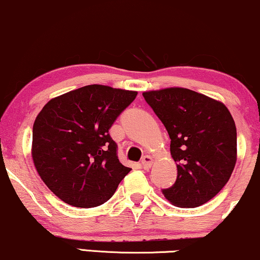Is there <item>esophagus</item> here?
<instances>
[{"instance_id":"34e87169","label":"esophagus","mask_w":260,"mask_h":260,"mask_svg":"<svg viewBox=\"0 0 260 260\" xmlns=\"http://www.w3.org/2000/svg\"><path fill=\"white\" fill-rule=\"evenodd\" d=\"M151 164H153V157L149 156V155H144L142 161H141V165H142L144 170H149Z\"/></svg>"}]
</instances>
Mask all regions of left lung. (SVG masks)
Wrapping results in <instances>:
<instances>
[{"instance_id":"8db88e82","label":"left lung","mask_w":260,"mask_h":260,"mask_svg":"<svg viewBox=\"0 0 260 260\" xmlns=\"http://www.w3.org/2000/svg\"><path fill=\"white\" fill-rule=\"evenodd\" d=\"M166 127L178 175L162 194L180 208H196L220 192L237 162V127L227 107L186 88L143 93Z\"/></svg>"}]
</instances>
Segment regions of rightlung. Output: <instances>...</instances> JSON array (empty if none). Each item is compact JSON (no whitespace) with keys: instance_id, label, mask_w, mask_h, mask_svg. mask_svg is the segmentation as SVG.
<instances>
[{"instance_id":"right-lung-1","label":"right lung","mask_w":260,"mask_h":260,"mask_svg":"<svg viewBox=\"0 0 260 260\" xmlns=\"http://www.w3.org/2000/svg\"><path fill=\"white\" fill-rule=\"evenodd\" d=\"M137 95L89 85L51 99L32 134V157L44 183L64 203L94 208L109 201L129 173L109 130Z\"/></svg>"}]
</instances>
